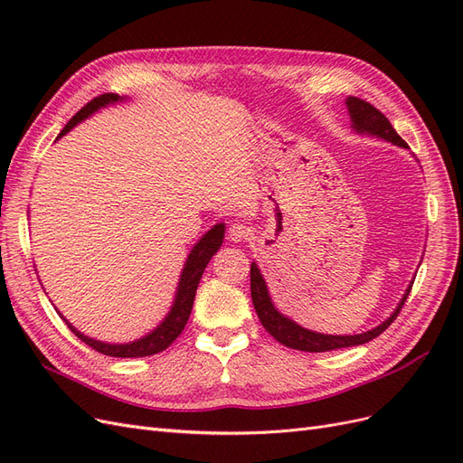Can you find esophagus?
Segmentation results:
<instances>
[{
  "instance_id": "obj_1",
  "label": "esophagus",
  "mask_w": 463,
  "mask_h": 463,
  "mask_svg": "<svg viewBox=\"0 0 463 463\" xmlns=\"http://www.w3.org/2000/svg\"><path fill=\"white\" fill-rule=\"evenodd\" d=\"M228 235H230V240L232 241H235V243H240V241H247L250 235V228L249 226H245V223H233V226L230 228V232H228Z\"/></svg>"
}]
</instances>
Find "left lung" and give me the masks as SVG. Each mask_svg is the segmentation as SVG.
<instances>
[{
  "label": "left lung",
  "instance_id": "obj_1",
  "mask_svg": "<svg viewBox=\"0 0 463 463\" xmlns=\"http://www.w3.org/2000/svg\"><path fill=\"white\" fill-rule=\"evenodd\" d=\"M347 111L349 118H352L354 129L357 133H371L384 138L388 143H394L398 146L408 148L403 138L396 133V129L392 128V123L388 121V118L384 114H381L374 106H371L369 102L361 100L357 96H349L347 100ZM413 282L410 284V288L405 289V296L402 298L400 305L396 307V311L390 315V318H386L383 325H378L376 328L363 332V334H354V335H332V334H318V332H311L299 325H296L291 318L284 317L282 313H278V309L274 307L270 296H269V288H266L264 279L260 276V270L257 269V264H250V298H253V305L255 311L259 315L260 325L269 330V334L272 338H276L279 344H284L291 349H299V352H330V349H340V347H352V345H361L367 344L376 335H381L392 322L396 320V317L400 315L402 307L408 299L410 291H411Z\"/></svg>",
  "mask_w": 463,
  "mask_h": 463
}]
</instances>
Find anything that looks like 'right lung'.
<instances>
[{
	"label": "right lung",
	"mask_w": 463,
	"mask_h": 463,
	"mask_svg": "<svg viewBox=\"0 0 463 463\" xmlns=\"http://www.w3.org/2000/svg\"><path fill=\"white\" fill-rule=\"evenodd\" d=\"M118 100H121V98L118 94H111V92L92 98L87 106H82L77 114L69 119V123L65 125L60 137L65 135L67 131H71L75 125L80 123L82 119L92 116L96 109H100L108 104H114ZM223 232H226L223 230V223H218V226L210 230L203 237V240L193 247L191 255L187 257L185 269H184V272H181V278H179V286H177L172 311L167 313V317L162 320V325L156 330L146 334L145 338L131 342V344H104V342L89 338V335H85V334H80L75 326L69 325L67 320H65V325L71 328V332L80 342H85L89 347L96 349V352H100L104 355H109V357H146V355L164 352V349L170 345L181 332H184V328L187 325L191 309H193L194 293H197V288L201 282V276L206 269V264L210 262V259H213L216 250L220 249V245L223 241Z\"/></svg>",
	"instance_id": "right-lung-1"
}]
</instances>
